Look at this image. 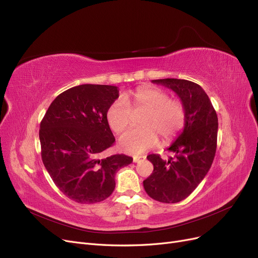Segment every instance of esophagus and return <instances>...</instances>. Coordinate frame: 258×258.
I'll return each instance as SVG.
<instances>
[{"instance_id":"obj_1","label":"esophagus","mask_w":258,"mask_h":258,"mask_svg":"<svg viewBox=\"0 0 258 258\" xmlns=\"http://www.w3.org/2000/svg\"><path fill=\"white\" fill-rule=\"evenodd\" d=\"M145 159H146V156H134L133 161H134V163H140L141 160H145Z\"/></svg>"}]
</instances>
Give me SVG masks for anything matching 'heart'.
I'll return each mask as SVG.
<instances>
[{
  "mask_svg": "<svg viewBox=\"0 0 258 258\" xmlns=\"http://www.w3.org/2000/svg\"><path fill=\"white\" fill-rule=\"evenodd\" d=\"M146 110L140 120L142 127L132 128L120 137L119 145L123 152L142 154L156 146L160 136L169 142L182 131L186 120L184 105L156 87H139L113 101L106 111L109 127L119 134L132 122V111Z\"/></svg>",
  "mask_w": 258,
  "mask_h": 258,
  "instance_id": "obj_1",
  "label": "heart"
}]
</instances>
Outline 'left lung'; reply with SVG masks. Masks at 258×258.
<instances>
[{
    "label": "left lung",
    "instance_id": "8db88e82",
    "mask_svg": "<svg viewBox=\"0 0 258 258\" xmlns=\"http://www.w3.org/2000/svg\"><path fill=\"white\" fill-rule=\"evenodd\" d=\"M152 83L163 85L177 94L185 107L186 120L182 133L167 149L173 157L147 156L154 170L144 180V187L158 202L177 203L194 191L212 167L217 149L218 117L200 85L178 79L153 80Z\"/></svg>",
    "mask_w": 258,
    "mask_h": 258
}]
</instances>
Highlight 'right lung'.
Segmentation results:
<instances>
[{
  "label": "right lung",
  "instance_id": "right-lung-1",
  "mask_svg": "<svg viewBox=\"0 0 258 258\" xmlns=\"http://www.w3.org/2000/svg\"><path fill=\"white\" fill-rule=\"evenodd\" d=\"M118 98L116 86H75L51 103L40 123L43 165L60 191L78 203L107 199L117 171L133 161L124 154L100 158L114 142L106 111Z\"/></svg>",
  "mask_w": 258,
  "mask_h": 258
}]
</instances>
